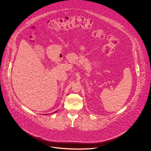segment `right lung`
Listing matches in <instances>:
<instances>
[{
	"label": "right lung",
	"mask_w": 151,
	"mask_h": 151,
	"mask_svg": "<svg viewBox=\"0 0 151 151\" xmlns=\"http://www.w3.org/2000/svg\"><path fill=\"white\" fill-rule=\"evenodd\" d=\"M56 111H55V112H56Z\"/></svg>",
	"instance_id": "right-lung-1"
}]
</instances>
